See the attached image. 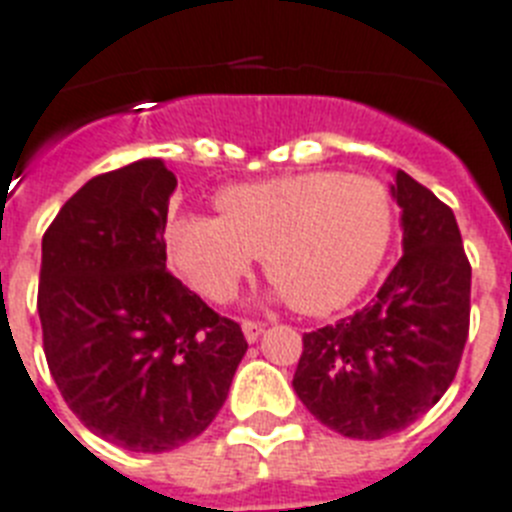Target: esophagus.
Segmentation results:
<instances>
[{
  "instance_id": "1",
  "label": "esophagus",
  "mask_w": 512,
  "mask_h": 512,
  "mask_svg": "<svg viewBox=\"0 0 512 512\" xmlns=\"http://www.w3.org/2000/svg\"><path fill=\"white\" fill-rule=\"evenodd\" d=\"M240 329H243V336H246V342H256L261 334H264V326L256 321H243L240 323Z\"/></svg>"
}]
</instances>
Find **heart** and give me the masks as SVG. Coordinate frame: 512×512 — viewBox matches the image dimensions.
<instances>
[{
    "mask_svg": "<svg viewBox=\"0 0 512 512\" xmlns=\"http://www.w3.org/2000/svg\"><path fill=\"white\" fill-rule=\"evenodd\" d=\"M220 217L183 214L168 253L202 298L227 303L261 256L279 298L308 316L355 300L393 240L391 194L370 176L310 170L222 189Z\"/></svg>",
    "mask_w": 512,
    "mask_h": 512,
    "instance_id": "b5f03b06",
    "label": "heart"
}]
</instances>
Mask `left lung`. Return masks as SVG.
Segmentation results:
<instances>
[{
	"mask_svg": "<svg viewBox=\"0 0 512 512\" xmlns=\"http://www.w3.org/2000/svg\"><path fill=\"white\" fill-rule=\"evenodd\" d=\"M401 251L368 308L303 336L292 378L313 417L344 438L381 440L438 404L469 336L471 266L451 207L393 170Z\"/></svg>",
	"mask_w": 512,
	"mask_h": 512,
	"instance_id": "obj_1",
	"label": "left lung"
}]
</instances>
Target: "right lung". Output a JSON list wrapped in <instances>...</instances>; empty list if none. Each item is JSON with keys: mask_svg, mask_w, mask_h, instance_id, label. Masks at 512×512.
I'll list each match as a JSON object with an SVG mask.
<instances>
[{"mask_svg": "<svg viewBox=\"0 0 512 512\" xmlns=\"http://www.w3.org/2000/svg\"><path fill=\"white\" fill-rule=\"evenodd\" d=\"M176 186L160 157L90 178L41 243L48 370L87 430L134 453L202 435L248 349L238 323L165 269Z\"/></svg>", "mask_w": 512, "mask_h": 512, "instance_id": "right-lung-1", "label": "right lung"}]
</instances>
